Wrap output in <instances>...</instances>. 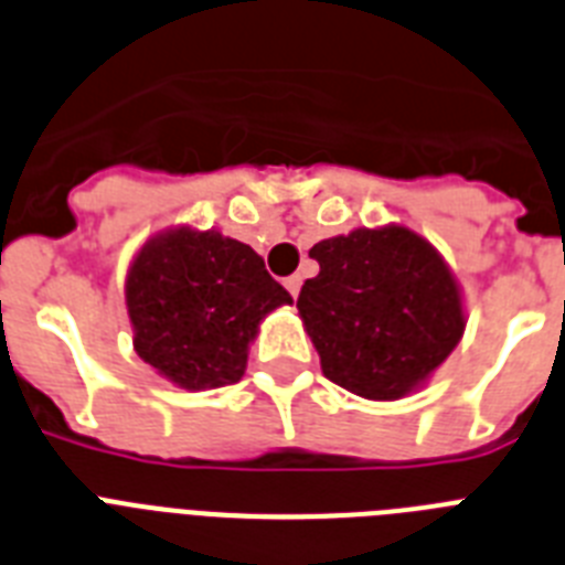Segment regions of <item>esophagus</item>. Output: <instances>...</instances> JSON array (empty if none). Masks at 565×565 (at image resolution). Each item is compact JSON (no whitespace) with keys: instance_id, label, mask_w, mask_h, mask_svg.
Masks as SVG:
<instances>
[{"instance_id":"1","label":"esophagus","mask_w":565,"mask_h":565,"mask_svg":"<svg viewBox=\"0 0 565 565\" xmlns=\"http://www.w3.org/2000/svg\"><path fill=\"white\" fill-rule=\"evenodd\" d=\"M284 287H287V290H290V296L296 298L298 290H301V275H290V278L284 281Z\"/></svg>"}]
</instances>
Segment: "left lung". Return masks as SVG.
Instances as JSON below:
<instances>
[{
	"instance_id": "left-lung-1",
	"label": "left lung",
	"mask_w": 565,
	"mask_h": 565,
	"mask_svg": "<svg viewBox=\"0 0 565 565\" xmlns=\"http://www.w3.org/2000/svg\"><path fill=\"white\" fill-rule=\"evenodd\" d=\"M310 258L319 275L307 278L296 307L330 383L394 401L458 345L465 313L456 278L409 228H356L316 243Z\"/></svg>"
}]
</instances>
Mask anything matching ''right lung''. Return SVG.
Instances as JSON below:
<instances>
[{"label": "right lung", "mask_w": 565, "mask_h": 565, "mask_svg": "<svg viewBox=\"0 0 565 565\" xmlns=\"http://www.w3.org/2000/svg\"><path fill=\"white\" fill-rule=\"evenodd\" d=\"M290 301L258 252L220 232L156 235L127 275L136 354L191 392L237 383L260 319Z\"/></svg>", "instance_id": "obj_1"}]
</instances>
